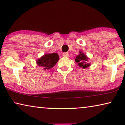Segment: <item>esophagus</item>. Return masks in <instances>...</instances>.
I'll list each match as a JSON object with an SVG mask.
<instances>
[{"mask_svg": "<svg viewBox=\"0 0 125 125\" xmlns=\"http://www.w3.org/2000/svg\"><path fill=\"white\" fill-rule=\"evenodd\" d=\"M62 56L65 57H68V56H69V53H67V52H65L62 54Z\"/></svg>", "mask_w": 125, "mask_h": 125, "instance_id": "1", "label": "esophagus"}]
</instances>
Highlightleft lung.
Segmentation results:
<instances>
[{
	"instance_id": "obj_1",
	"label": "left lung",
	"mask_w": 125,
	"mask_h": 125,
	"mask_svg": "<svg viewBox=\"0 0 125 125\" xmlns=\"http://www.w3.org/2000/svg\"><path fill=\"white\" fill-rule=\"evenodd\" d=\"M80 53L78 55L76 56L75 61L77 63V65L79 67L85 69L90 66V63H89V58L86 54L83 53L82 51H80Z\"/></svg>"
}]
</instances>
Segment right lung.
I'll use <instances>...</instances> for the list:
<instances>
[{
  "instance_id": "1",
  "label": "right lung",
  "mask_w": 125,
  "mask_h": 125,
  "mask_svg": "<svg viewBox=\"0 0 125 125\" xmlns=\"http://www.w3.org/2000/svg\"><path fill=\"white\" fill-rule=\"evenodd\" d=\"M59 60V56L57 53H47L37 59L36 63L43 70H49L55 65Z\"/></svg>"
}]
</instances>
